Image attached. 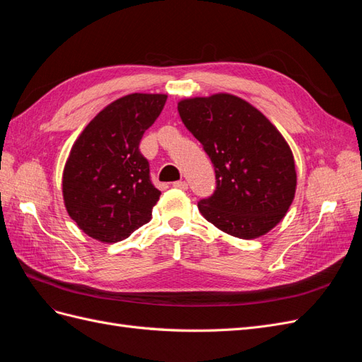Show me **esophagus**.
Returning a JSON list of instances; mask_svg holds the SVG:
<instances>
[{
	"label": "esophagus",
	"instance_id": "esophagus-1",
	"mask_svg": "<svg viewBox=\"0 0 362 362\" xmlns=\"http://www.w3.org/2000/svg\"><path fill=\"white\" fill-rule=\"evenodd\" d=\"M172 185L175 189H180V190H187L189 189V184L185 181H175Z\"/></svg>",
	"mask_w": 362,
	"mask_h": 362
}]
</instances>
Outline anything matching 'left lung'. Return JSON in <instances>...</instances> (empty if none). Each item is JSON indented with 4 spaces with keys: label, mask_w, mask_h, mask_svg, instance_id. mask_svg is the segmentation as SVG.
<instances>
[{
    "label": "left lung",
    "mask_w": 362,
    "mask_h": 362,
    "mask_svg": "<svg viewBox=\"0 0 362 362\" xmlns=\"http://www.w3.org/2000/svg\"><path fill=\"white\" fill-rule=\"evenodd\" d=\"M178 112L216 172L214 193L198 204L201 214L238 238L267 234L287 214L298 184L286 139L258 108L231 93L185 98Z\"/></svg>",
    "instance_id": "1"
}]
</instances>
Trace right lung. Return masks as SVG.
<instances>
[{
    "label": "right lung",
    "mask_w": 362,
    "mask_h": 362,
    "mask_svg": "<svg viewBox=\"0 0 362 362\" xmlns=\"http://www.w3.org/2000/svg\"><path fill=\"white\" fill-rule=\"evenodd\" d=\"M166 100L164 93L125 95L75 140L63 169V201L72 221L98 242H120L151 221L161 192L139 145Z\"/></svg>",
    "instance_id": "add662e5"
}]
</instances>
